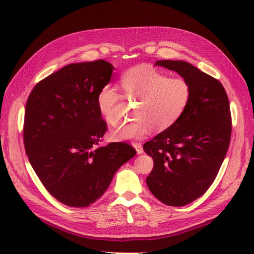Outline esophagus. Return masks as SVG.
<instances>
[{
  "label": "esophagus",
  "mask_w": 254,
  "mask_h": 254,
  "mask_svg": "<svg viewBox=\"0 0 254 254\" xmlns=\"http://www.w3.org/2000/svg\"><path fill=\"white\" fill-rule=\"evenodd\" d=\"M133 145V147L135 149H136V152L138 155H140V154H143V146H141V144H139V143H133L132 144Z\"/></svg>",
  "instance_id": "34e87169"
}]
</instances>
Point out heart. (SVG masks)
<instances>
[{"mask_svg": "<svg viewBox=\"0 0 254 254\" xmlns=\"http://www.w3.org/2000/svg\"><path fill=\"white\" fill-rule=\"evenodd\" d=\"M120 85L128 100L138 102L136 121L127 123L111 132L115 140L143 138L152 129L167 131L184 115L191 99V86L184 78L169 75L150 66H138L121 76ZM123 96L116 87L104 86L97 95L100 115L109 125L118 123L117 109Z\"/></svg>", "mask_w": 254, "mask_h": 254, "instance_id": "b5f03b06", "label": "heart"}]
</instances>
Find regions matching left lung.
<instances>
[{
    "instance_id": "8db88e82",
    "label": "left lung",
    "mask_w": 254,
    "mask_h": 254,
    "mask_svg": "<svg viewBox=\"0 0 254 254\" xmlns=\"http://www.w3.org/2000/svg\"><path fill=\"white\" fill-rule=\"evenodd\" d=\"M155 66L173 70L191 86L181 119L143 146L154 159L146 179L149 190L164 204L182 207L202 196L219 173L231 140V109L221 82L190 63L158 61Z\"/></svg>"
}]
</instances>
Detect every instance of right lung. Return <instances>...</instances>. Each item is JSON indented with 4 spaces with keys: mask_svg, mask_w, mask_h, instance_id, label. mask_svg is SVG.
Here are the masks:
<instances>
[{
    "mask_svg": "<svg viewBox=\"0 0 254 254\" xmlns=\"http://www.w3.org/2000/svg\"><path fill=\"white\" fill-rule=\"evenodd\" d=\"M113 70L103 60L67 64L40 81L27 100L23 143L29 161L47 191L69 207L95 202L136 154L127 143L99 146L107 125L97 95Z\"/></svg>",
    "mask_w": 254,
    "mask_h": 254,
    "instance_id": "right-lung-1",
    "label": "right lung"
}]
</instances>
